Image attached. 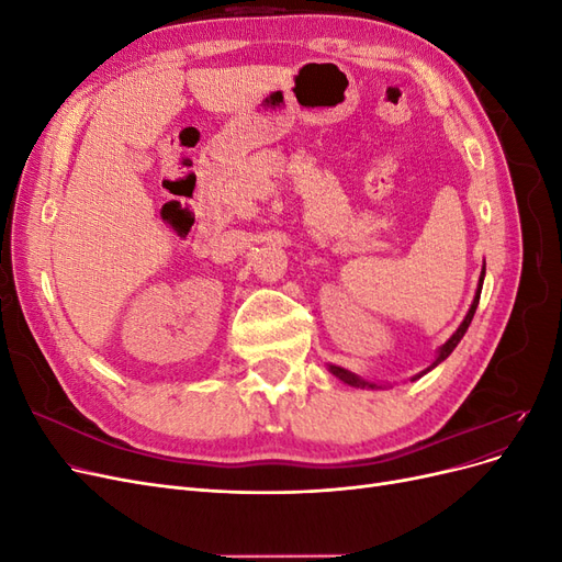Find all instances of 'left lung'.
<instances>
[{
    "mask_svg": "<svg viewBox=\"0 0 562 562\" xmlns=\"http://www.w3.org/2000/svg\"><path fill=\"white\" fill-rule=\"evenodd\" d=\"M483 279H485V265H483V271H481V279H479V288H475V295H473V302H471V307H469V312H467V316H464V321L459 323V328L450 335V339L448 342L443 345V347H438V353H436V359H434V363L427 368V370H422V372H417V375L413 378V382L415 380H419L422 375H427L429 370H434L438 363H443L448 356L454 351V347L462 342V337H464V333L469 330V326H471V318H473V314H475V307H479V300H481V291H483ZM328 370L333 372V375L339 380V382H345V384H349V386H356V389H384L386 384H375V382H368V380H363V378H359V375H353V372H349V370H345V368H339V366H328Z\"/></svg>",
    "mask_w": 562,
    "mask_h": 562,
    "instance_id": "1",
    "label": "left lung"
}]
</instances>
